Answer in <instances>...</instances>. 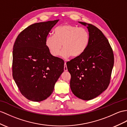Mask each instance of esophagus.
<instances>
[{"label": "esophagus", "mask_w": 127, "mask_h": 127, "mask_svg": "<svg viewBox=\"0 0 127 127\" xmlns=\"http://www.w3.org/2000/svg\"><path fill=\"white\" fill-rule=\"evenodd\" d=\"M64 71H67V67L66 66V63L65 62L64 64Z\"/></svg>", "instance_id": "esophagus-1"}]
</instances>
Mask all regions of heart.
I'll return each mask as SVG.
<instances>
[{"instance_id":"obj_1","label":"heart","mask_w":127,"mask_h":127,"mask_svg":"<svg viewBox=\"0 0 127 127\" xmlns=\"http://www.w3.org/2000/svg\"><path fill=\"white\" fill-rule=\"evenodd\" d=\"M53 34L46 40V46L53 57L59 54L63 45L62 56L78 58L86 51L90 42V34L87 30L70 24L56 27Z\"/></svg>"}]
</instances>
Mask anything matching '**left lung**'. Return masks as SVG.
Instances as JSON below:
<instances>
[{
  "label": "left lung",
  "mask_w": 127,
  "mask_h": 127,
  "mask_svg": "<svg viewBox=\"0 0 127 127\" xmlns=\"http://www.w3.org/2000/svg\"><path fill=\"white\" fill-rule=\"evenodd\" d=\"M88 25L90 42L81 56L66 63L71 75L70 89L83 100L96 97L108 88L114 63V53L108 39L96 26Z\"/></svg>",
  "instance_id": "obj_1"
}]
</instances>
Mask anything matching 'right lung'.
Returning <instances> with one entry per match:
<instances>
[{"label": "right lung", "instance_id": "obj_1", "mask_svg": "<svg viewBox=\"0 0 127 127\" xmlns=\"http://www.w3.org/2000/svg\"><path fill=\"white\" fill-rule=\"evenodd\" d=\"M58 21L31 25L15 40L12 75L21 94L29 100L40 102L48 97L64 70V60L52 55L46 45L49 32Z\"/></svg>", "mask_w": 127, "mask_h": 127}]
</instances>
